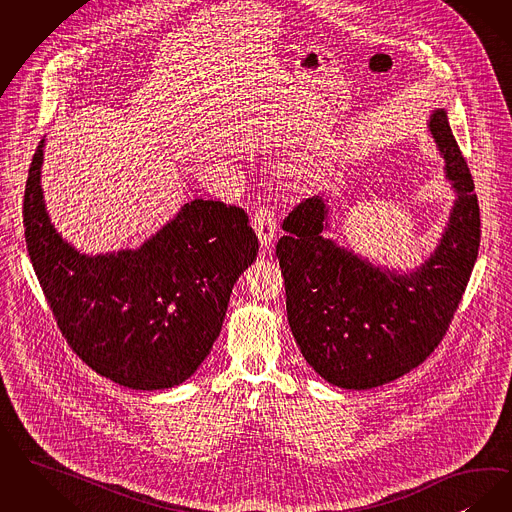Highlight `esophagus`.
Here are the masks:
<instances>
[{
  "instance_id": "obj_1",
  "label": "esophagus",
  "mask_w": 512,
  "mask_h": 512,
  "mask_svg": "<svg viewBox=\"0 0 512 512\" xmlns=\"http://www.w3.org/2000/svg\"><path fill=\"white\" fill-rule=\"evenodd\" d=\"M253 228L259 236V242L263 249H270L272 242L276 240V232H278V221H276V213L272 211V207L261 205L255 215H253Z\"/></svg>"
}]
</instances>
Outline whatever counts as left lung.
<instances>
[{
	"instance_id": "left-lung-1",
	"label": "left lung",
	"mask_w": 512,
	"mask_h": 512,
	"mask_svg": "<svg viewBox=\"0 0 512 512\" xmlns=\"http://www.w3.org/2000/svg\"><path fill=\"white\" fill-rule=\"evenodd\" d=\"M430 135L455 192L450 219L425 263L373 265L337 246L326 198L312 196L284 221L276 257L286 282L289 328L308 366L341 389L390 383L427 360L459 307L480 247V209L448 112L430 114Z\"/></svg>"
}]
</instances>
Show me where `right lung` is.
Instances as JSON below:
<instances>
[{
	"label": "right lung",
	"mask_w": 512,
	"mask_h": 512,
	"mask_svg": "<svg viewBox=\"0 0 512 512\" xmlns=\"http://www.w3.org/2000/svg\"><path fill=\"white\" fill-rule=\"evenodd\" d=\"M41 139L24 190V236L66 343L106 379L135 390L184 383L219 337L232 287L257 259L246 211L196 198L137 249L87 255L49 219Z\"/></svg>",
	"instance_id": "obj_1"
}]
</instances>
